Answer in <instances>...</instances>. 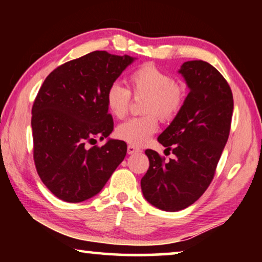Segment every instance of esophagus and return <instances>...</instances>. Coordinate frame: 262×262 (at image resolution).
Here are the masks:
<instances>
[{
	"label": "esophagus",
	"instance_id": "1",
	"mask_svg": "<svg viewBox=\"0 0 262 262\" xmlns=\"http://www.w3.org/2000/svg\"><path fill=\"white\" fill-rule=\"evenodd\" d=\"M127 152L129 154V155H133V154H139V152H141V149L140 148H136V147H134V145H128V148H127Z\"/></svg>",
	"mask_w": 262,
	"mask_h": 262
}]
</instances>
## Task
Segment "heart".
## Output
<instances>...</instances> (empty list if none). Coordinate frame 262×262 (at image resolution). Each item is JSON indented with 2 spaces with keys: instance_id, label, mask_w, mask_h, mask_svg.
<instances>
[{
  "instance_id": "1",
  "label": "heart",
  "mask_w": 262,
  "mask_h": 262,
  "mask_svg": "<svg viewBox=\"0 0 262 262\" xmlns=\"http://www.w3.org/2000/svg\"><path fill=\"white\" fill-rule=\"evenodd\" d=\"M129 90L119 83H113L106 91L107 108L115 118L126 117L130 104V94L135 98L145 97L143 112L147 115L132 118L120 123L117 136L134 147H140L155 134L158 128L157 115L162 120L174 118L185 103V88L173 82L171 75L155 67L143 64L136 68L127 78Z\"/></svg>"
}]
</instances>
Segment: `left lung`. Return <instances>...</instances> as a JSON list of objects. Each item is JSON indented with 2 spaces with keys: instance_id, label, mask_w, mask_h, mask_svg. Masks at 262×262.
<instances>
[{
  "instance_id": "obj_1",
  "label": "left lung",
  "mask_w": 262,
  "mask_h": 262,
  "mask_svg": "<svg viewBox=\"0 0 262 262\" xmlns=\"http://www.w3.org/2000/svg\"><path fill=\"white\" fill-rule=\"evenodd\" d=\"M178 73L189 94L158 136L174 158L165 163L155 150H145L150 165L141 179L145 200L165 211L185 209L206 192L227 144L233 112L231 89L208 62H184Z\"/></svg>"
}]
</instances>
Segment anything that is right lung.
<instances>
[{"instance_id":"add662e5","label":"right lung","mask_w":262,"mask_h":262,"mask_svg":"<svg viewBox=\"0 0 262 262\" xmlns=\"http://www.w3.org/2000/svg\"><path fill=\"white\" fill-rule=\"evenodd\" d=\"M135 59L95 51L66 62L43 81L32 107L33 158L42 183L60 200L95 196L125 158L126 142L108 137L113 119L105 96ZM97 136L108 141L88 149Z\"/></svg>"}]
</instances>
